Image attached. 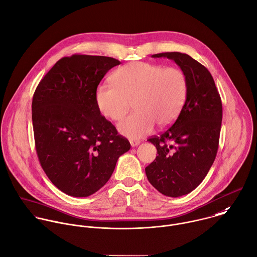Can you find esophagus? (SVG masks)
Listing matches in <instances>:
<instances>
[{
    "label": "esophagus",
    "mask_w": 257,
    "mask_h": 257,
    "mask_svg": "<svg viewBox=\"0 0 257 257\" xmlns=\"http://www.w3.org/2000/svg\"><path fill=\"white\" fill-rule=\"evenodd\" d=\"M130 144L132 147H136L140 144V141L139 140H135V139H130Z\"/></svg>",
    "instance_id": "34e87169"
}]
</instances>
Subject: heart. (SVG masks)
<instances>
[{
	"instance_id": "b5f03b06",
	"label": "heart",
	"mask_w": 257,
	"mask_h": 257,
	"mask_svg": "<svg viewBox=\"0 0 257 257\" xmlns=\"http://www.w3.org/2000/svg\"><path fill=\"white\" fill-rule=\"evenodd\" d=\"M113 86H99L95 99L105 117L119 121L130 110L135 113L118 124V131L131 139L150 133L155 124L170 125L181 112L188 91L185 74L177 68L132 62L112 75Z\"/></svg>"
}]
</instances>
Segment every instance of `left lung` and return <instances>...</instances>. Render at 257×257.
I'll return each mask as SVG.
<instances>
[{
	"instance_id": "1",
	"label": "left lung",
	"mask_w": 257,
	"mask_h": 257,
	"mask_svg": "<svg viewBox=\"0 0 257 257\" xmlns=\"http://www.w3.org/2000/svg\"><path fill=\"white\" fill-rule=\"evenodd\" d=\"M174 61L188 83L185 104L173 125L159 137L148 139L156 159L145 168L151 185L168 197L193 191L212 166L219 142L222 104L210 72L187 54L168 52L152 58Z\"/></svg>"
}]
</instances>
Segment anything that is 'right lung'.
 I'll use <instances>...</instances> for the list:
<instances>
[{
	"instance_id": "obj_1",
	"label": "right lung",
	"mask_w": 257,
	"mask_h": 257,
	"mask_svg": "<svg viewBox=\"0 0 257 257\" xmlns=\"http://www.w3.org/2000/svg\"><path fill=\"white\" fill-rule=\"evenodd\" d=\"M120 62L104 56L59 60L39 83L32 102L37 154L51 182L73 197H87L110 179L129 141L101 115L95 94Z\"/></svg>"
}]
</instances>
